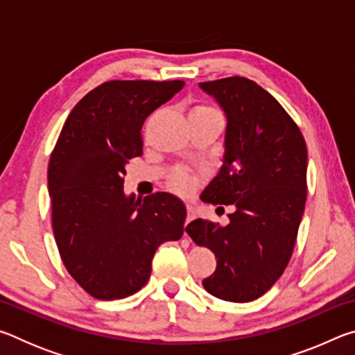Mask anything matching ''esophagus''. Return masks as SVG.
<instances>
[{"label": "esophagus", "mask_w": 355, "mask_h": 355, "mask_svg": "<svg viewBox=\"0 0 355 355\" xmlns=\"http://www.w3.org/2000/svg\"><path fill=\"white\" fill-rule=\"evenodd\" d=\"M186 211H188V214H186V225H188L189 222L196 218V211H194V208H192V207L186 208Z\"/></svg>", "instance_id": "obj_1"}]
</instances>
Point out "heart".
Masks as SVG:
<instances>
[{
	"label": "heart",
	"mask_w": 355,
	"mask_h": 355,
	"mask_svg": "<svg viewBox=\"0 0 355 355\" xmlns=\"http://www.w3.org/2000/svg\"><path fill=\"white\" fill-rule=\"evenodd\" d=\"M202 112H218L211 106L197 105L191 110V114H202ZM200 180L196 173H192L186 169H177L169 178V186L172 191H175L180 196H192L196 189L199 188Z\"/></svg>",
	"instance_id": "1"
}]
</instances>
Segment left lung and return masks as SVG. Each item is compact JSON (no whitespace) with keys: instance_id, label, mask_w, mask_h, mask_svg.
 <instances>
[{"instance_id":"1","label":"left lung","mask_w":355,"mask_h":355,"mask_svg":"<svg viewBox=\"0 0 355 355\" xmlns=\"http://www.w3.org/2000/svg\"><path fill=\"white\" fill-rule=\"evenodd\" d=\"M200 87L227 116L224 164L202 200L236 209L225 227L196 219L186 233L218 258L203 288L228 302H250L271 290L291 260L307 200V146L284 106L249 78Z\"/></svg>"}]
</instances>
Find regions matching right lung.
I'll list each match as a JSON object with an SVG mask.
<instances>
[{
  "mask_svg": "<svg viewBox=\"0 0 355 355\" xmlns=\"http://www.w3.org/2000/svg\"><path fill=\"white\" fill-rule=\"evenodd\" d=\"M184 81L112 80L84 95L48 163L51 224L65 269L100 300L128 297L150 279L156 249L177 241L186 208L175 196L125 197L123 177L142 155V125Z\"/></svg>",
  "mask_w": 355,
  "mask_h": 355,
  "instance_id": "add662e5",
  "label": "right lung"
}]
</instances>
